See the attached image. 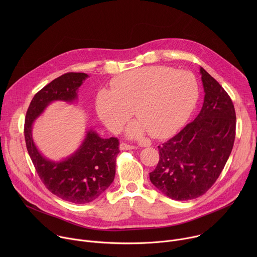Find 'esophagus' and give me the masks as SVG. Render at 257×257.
Returning a JSON list of instances; mask_svg holds the SVG:
<instances>
[{
  "label": "esophagus",
  "instance_id": "1",
  "mask_svg": "<svg viewBox=\"0 0 257 257\" xmlns=\"http://www.w3.org/2000/svg\"><path fill=\"white\" fill-rule=\"evenodd\" d=\"M135 146L134 145H130L128 143H125V142H121L120 144V150L121 151H129V150H134Z\"/></svg>",
  "mask_w": 257,
  "mask_h": 257
}]
</instances>
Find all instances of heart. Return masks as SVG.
Instances as JSON below:
<instances>
[{"label":"heart","instance_id":"1","mask_svg":"<svg viewBox=\"0 0 257 257\" xmlns=\"http://www.w3.org/2000/svg\"><path fill=\"white\" fill-rule=\"evenodd\" d=\"M198 94L192 73L152 66L115 78L112 91L98 92L95 107L100 121L113 132L121 131L135 111L139 122L128 127L129 137H140L148 130L152 137L164 138L187 121Z\"/></svg>","mask_w":257,"mask_h":257}]
</instances>
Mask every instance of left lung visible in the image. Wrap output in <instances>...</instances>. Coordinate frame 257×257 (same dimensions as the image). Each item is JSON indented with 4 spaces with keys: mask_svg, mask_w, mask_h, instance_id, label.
Listing matches in <instances>:
<instances>
[{
    "mask_svg": "<svg viewBox=\"0 0 257 257\" xmlns=\"http://www.w3.org/2000/svg\"><path fill=\"white\" fill-rule=\"evenodd\" d=\"M202 108L194 121L158 146L160 161L150 173L153 184L175 200L203 195L221 175L233 150L236 113L226 90L200 67Z\"/></svg>",
    "mask_w": 257,
    "mask_h": 257,
    "instance_id": "left-lung-1",
    "label": "left lung"
}]
</instances>
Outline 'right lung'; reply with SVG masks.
Instances as JSON below:
<instances>
[{
    "instance_id": "obj_1",
    "label": "right lung",
    "mask_w": 257,
    "mask_h": 257,
    "mask_svg": "<svg viewBox=\"0 0 257 257\" xmlns=\"http://www.w3.org/2000/svg\"><path fill=\"white\" fill-rule=\"evenodd\" d=\"M87 77L85 73L69 72L47 84L33 96L24 124L26 149L45 186L56 196L76 204L91 202L113 183L116 158L120 153L119 139H103L95 131L88 130L74 154L64 161L53 162L36 149L31 130L34 120L52 101H74Z\"/></svg>"
}]
</instances>
